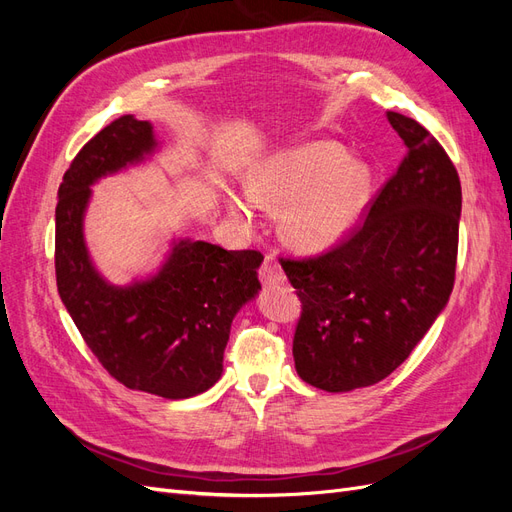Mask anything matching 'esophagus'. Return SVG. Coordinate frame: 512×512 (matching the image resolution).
Listing matches in <instances>:
<instances>
[{"label":"esophagus","mask_w":512,"mask_h":512,"mask_svg":"<svg viewBox=\"0 0 512 512\" xmlns=\"http://www.w3.org/2000/svg\"><path fill=\"white\" fill-rule=\"evenodd\" d=\"M258 277H260L262 286H277V284H284V280H286L280 262H277L273 256H267L265 262H262L258 269Z\"/></svg>","instance_id":"34e87169"}]
</instances>
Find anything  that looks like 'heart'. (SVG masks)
Listing matches in <instances>:
<instances>
[{"label": "heart", "instance_id": "heart-1", "mask_svg": "<svg viewBox=\"0 0 512 512\" xmlns=\"http://www.w3.org/2000/svg\"><path fill=\"white\" fill-rule=\"evenodd\" d=\"M371 194V170L335 143H309L262 164L250 192L226 196L230 215L252 220L256 207L282 211V235L301 252L344 239Z\"/></svg>", "mask_w": 512, "mask_h": 512}]
</instances>
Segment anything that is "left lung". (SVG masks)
Listing matches in <instances>:
<instances>
[{
  "label": "left lung",
  "instance_id": "1",
  "mask_svg": "<svg viewBox=\"0 0 512 512\" xmlns=\"http://www.w3.org/2000/svg\"><path fill=\"white\" fill-rule=\"evenodd\" d=\"M406 158L350 235L312 258H282L301 299L292 339L297 374L348 393L404 363L448 303L455 284L461 183L421 123L389 111Z\"/></svg>",
  "mask_w": 512,
  "mask_h": 512
}]
</instances>
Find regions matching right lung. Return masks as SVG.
Instances as JSON below:
<instances>
[{
  "label": "right lung",
  "instance_id": "1",
  "mask_svg": "<svg viewBox=\"0 0 512 512\" xmlns=\"http://www.w3.org/2000/svg\"><path fill=\"white\" fill-rule=\"evenodd\" d=\"M156 147L149 121L123 115L76 153L57 192L55 275L61 301L108 374L132 391L188 399L220 380L232 318L260 290L262 254L181 239L147 280H104L83 237L89 185Z\"/></svg>",
  "mask_w": 512,
  "mask_h": 512
}]
</instances>
